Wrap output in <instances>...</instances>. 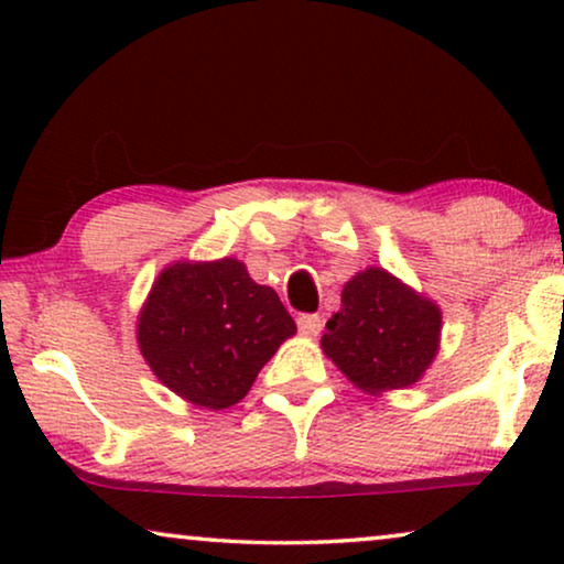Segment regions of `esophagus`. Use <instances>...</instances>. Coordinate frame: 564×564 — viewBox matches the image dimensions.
<instances>
[{
  "mask_svg": "<svg viewBox=\"0 0 564 564\" xmlns=\"http://www.w3.org/2000/svg\"><path fill=\"white\" fill-rule=\"evenodd\" d=\"M321 326H323V323H321L318 315L305 313V315H300V318H297V328H300V334H303V336H311V338L318 336Z\"/></svg>",
  "mask_w": 564,
  "mask_h": 564,
  "instance_id": "34e87169",
  "label": "esophagus"
}]
</instances>
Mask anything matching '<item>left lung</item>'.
I'll return each instance as SVG.
<instances>
[{
	"mask_svg": "<svg viewBox=\"0 0 564 564\" xmlns=\"http://www.w3.org/2000/svg\"><path fill=\"white\" fill-rule=\"evenodd\" d=\"M321 349L354 388L382 395L423 377L442 341V307L382 267H367L341 290Z\"/></svg>",
	"mask_w": 564,
	"mask_h": 564,
	"instance_id": "8db88e82",
	"label": "left lung"
}]
</instances>
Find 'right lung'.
<instances>
[{
	"mask_svg": "<svg viewBox=\"0 0 564 564\" xmlns=\"http://www.w3.org/2000/svg\"><path fill=\"white\" fill-rule=\"evenodd\" d=\"M295 321L243 261H174L138 313L135 338L161 384L207 411L246 398Z\"/></svg>",
	"mask_w": 564,
	"mask_h": 564,
	"instance_id": "add662e5",
	"label": "right lung"
}]
</instances>
